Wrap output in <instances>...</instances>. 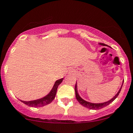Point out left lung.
Listing matches in <instances>:
<instances>
[{"instance_id": "8db88e82", "label": "left lung", "mask_w": 133, "mask_h": 133, "mask_svg": "<svg viewBox=\"0 0 133 133\" xmlns=\"http://www.w3.org/2000/svg\"><path fill=\"white\" fill-rule=\"evenodd\" d=\"M99 44L101 45H103V46H107V45L104 44V43H99ZM123 83H124V81H123ZM122 86H121L120 90H119V91H118V92H117V93L116 95H115L114 97L112 98V99H110V100H109V101H107V102H103V103H91V102H87V101H86V100H83L82 98L80 97L79 95L78 94V89H77V83H76L75 88H74V89H75L76 98L77 100H78V102L80 103V104L84 106V107L88 108V109H92V110H98V109H102V108L106 107V106H107L108 105L110 104V103H111V102H113L114 100L115 99H116V98L118 97V95H119V93H120V91H121V88H122Z\"/></svg>"}]
</instances>
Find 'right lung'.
Returning <instances> with one entry per match:
<instances>
[{"label":"right lung","mask_w":133,"mask_h":133,"mask_svg":"<svg viewBox=\"0 0 133 133\" xmlns=\"http://www.w3.org/2000/svg\"><path fill=\"white\" fill-rule=\"evenodd\" d=\"M63 79H60L57 80L55 81L54 85L53 88H52L51 91L49 92L48 95H46V96L42 98L37 99V100H31V101H23V100H20V101L24 103V104L30 106V107H43V106L49 104L51 102L54 100V99L55 98V95L57 93V90L58 87L61 83L63 81Z\"/></svg>","instance_id":"add662e5"}]
</instances>
